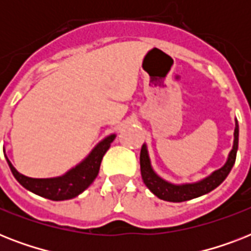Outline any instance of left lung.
Returning <instances> with one entry per match:
<instances>
[{"label":"left lung","mask_w":251,"mask_h":251,"mask_svg":"<svg viewBox=\"0 0 251 251\" xmlns=\"http://www.w3.org/2000/svg\"><path fill=\"white\" fill-rule=\"evenodd\" d=\"M238 149V122L236 120V127H234V141L233 149L229 152L228 160L220 169L215 171L212 175H210L206 178L201 179L194 183H182V185H175L163 179L160 176H157L155 171L151 167V160H150L147 146L143 145L141 150V173L142 179L150 190L156 195L157 198L168 201V202H185L190 201L193 198H198L201 195H204L210 193L214 189L220 185V183L226 178L229 175L230 169L234 165L236 161V155H237Z\"/></svg>","instance_id":"8db88e82"}]
</instances>
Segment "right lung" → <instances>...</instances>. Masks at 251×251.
<instances>
[{
    "mask_svg": "<svg viewBox=\"0 0 251 251\" xmlns=\"http://www.w3.org/2000/svg\"><path fill=\"white\" fill-rule=\"evenodd\" d=\"M114 138H116L114 134L104 138L82 163L66 172L64 176L53 177V178H31L23 176L13 167L7 157L6 160L14 177L27 190L50 201H65V199L75 198L76 195L83 193L94 182V179L99 175L102 156L109 150L110 143L114 141Z\"/></svg>",
    "mask_w": 251,
    "mask_h": 251,
    "instance_id": "obj_1",
    "label": "right lung"
}]
</instances>
